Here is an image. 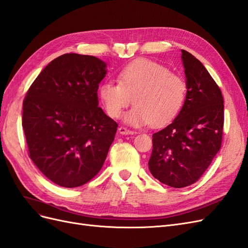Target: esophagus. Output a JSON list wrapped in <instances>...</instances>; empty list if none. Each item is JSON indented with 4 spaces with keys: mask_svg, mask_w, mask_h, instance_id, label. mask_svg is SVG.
Masks as SVG:
<instances>
[{
    "mask_svg": "<svg viewBox=\"0 0 248 248\" xmlns=\"http://www.w3.org/2000/svg\"><path fill=\"white\" fill-rule=\"evenodd\" d=\"M118 131H119L120 134H121V136H131V134H134L133 131L125 128V127H120Z\"/></svg>",
    "mask_w": 248,
    "mask_h": 248,
    "instance_id": "esophagus-1",
    "label": "esophagus"
}]
</instances>
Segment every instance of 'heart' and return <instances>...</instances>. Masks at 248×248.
I'll return each mask as SVG.
<instances>
[{
    "label": "heart",
    "instance_id": "heart-1",
    "mask_svg": "<svg viewBox=\"0 0 248 248\" xmlns=\"http://www.w3.org/2000/svg\"><path fill=\"white\" fill-rule=\"evenodd\" d=\"M119 84L103 82L98 95L107 114L117 119L132 102L124 116L133 127L167 125L181 110L186 97V82L168 67L150 60H139L120 71Z\"/></svg>",
    "mask_w": 248,
    "mask_h": 248
}]
</instances>
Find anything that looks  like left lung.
I'll list each match as a JSON object with an SVG mask.
<instances>
[{
    "label": "left lung",
    "mask_w": 248,
    "mask_h": 248,
    "mask_svg": "<svg viewBox=\"0 0 248 248\" xmlns=\"http://www.w3.org/2000/svg\"><path fill=\"white\" fill-rule=\"evenodd\" d=\"M187 92L178 116L153 134L149 170L163 184L182 188L197 182L218 153L223 128L220 89L199 60L181 49Z\"/></svg>",
    "instance_id": "1"
}]
</instances>
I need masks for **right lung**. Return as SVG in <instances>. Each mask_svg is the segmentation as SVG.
Segmentation results:
<instances>
[{"label":"right lung","instance_id":"1","mask_svg":"<svg viewBox=\"0 0 248 248\" xmlns=\"http://www.w3.org/2000/svg\"><path fill=\"white\" fill-rule=\"evenodd\" d=\"M102 60L78 54L56 58L30 87L22 104L29 155L51 182L73 188L101 170L118 124L98 107Z\"/></svg>","mask_w":248,"mask_h":248}]
</instances>
